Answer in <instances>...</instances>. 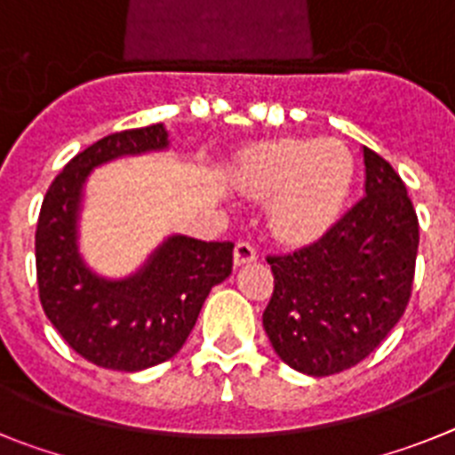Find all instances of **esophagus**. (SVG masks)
Segmentation results:
<instances>
[{
  "instance_id": "obj_1",
  "label": "esophagus",
  "mask_w": 455,
  "mask_h": 455,
  "mask_svg": "<svg viewBox=\"0 0 455 455\" xmlns=\"http://www.w3.org/2000/svg\"><path fill=\"white\" fill-rule=\"evenodd\" d=\"M256 259H259V254H256L254 244L250 243L235 244V251H233V263H235V266H247V263H254Z\"/></svg>"
}]
</instances>
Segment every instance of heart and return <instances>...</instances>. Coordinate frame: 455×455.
<instances>
[{"label":"heart","instance_id":"obj_1","mask_svg":"<svg viewBox=\"0 0 455 455\" xmlns=\"http://www.w3.org/2000/svg\"><path fill=\"white\" fill-rule=\"evenodd\" d=\"M235 179L244 192L272 199L270 224L288 243L330 231L353 192V153L337 140H275L240 157Z\"/></svg>","mask_w":455,"mask_h":455}]
</instances>
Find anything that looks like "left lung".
Segmentation results:
<instances>
[{
    "instance_id": "left-lung-1",
    "label": "left lung",
    "mask_w": 455,
    "mask_h": 455,
    "mask_svg": "<svg viewBox=\"0 0 455 455\" xmlns=\"http://www.w3.org/2000/svg\"><path fill=\"white\" fill-rule=\"evenodd\" d=\"M366 196L323 238L267 256L275 291L263 327L299 373L325 378L369 357L410 302L419 220L405 183L364 146Z\"/></svg>"
}]
</instances>
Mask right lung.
<instances>
[{"label": "right lung", "mask_w": 455, "mask_h": 455, "mask_svg": "<svg viewBox=\"0 0 455 455\" xmlns=\"http://www.w3.org/2000/svg\"><path fill=\"white\" fill-rule=\"evenodd\" d=\"M164 125L114 132L63 167L47 189L36 227V279L43 311L63 341L91 364L144 371L179 353L211 288L233 267V243L172 235L140 272L105 279L77 251L82 188L96 167L124 156L162 151Z\"/></svg>", "instance_id": "add662e5"}]
</instances>
